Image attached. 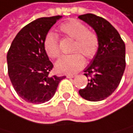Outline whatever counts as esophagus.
<instances>
[{
  "instance_id": "1",
  "label": "esophagus",
  "mask_w": 133,
  "mask_h": 133,
  "mask_svg": "<svg viewBox=\"0 0 133 133\" xmlns=\"http://www.w3.org/2000/svg\"><path fill=\"white\" fill-rule=\"evenodd\" d=\"M66 77H67L68 78H74V77H75V75H74V74H68V75L66 76Z\"/></svg>"
}]
</instances>
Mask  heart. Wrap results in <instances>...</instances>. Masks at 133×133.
<instances>
[{
	"mask_svg": "<svg viewBox=\"0 0 133 133\" xmlns=\"http://www.w3.org/2000/svg\"><path fill=\"white\" fill-rule=\"evenodd\" d=\"M59 30L64 35L74 39L72 51L75 52L69 55H65L57 61L55 68L61 73H75L84 65V56L87 59H91L96 55L99 39L95 32L88 29L83 22L72 19L61 24ZM44 49L47 55L51 59H57L60 55V49L58 36L49 32L43 42Z\"/></svg>",
	"mask_w": 133,
	"mask_h": 133,
	"instance_id": "obj_1",
	"label": "heart"
}]
</instances>
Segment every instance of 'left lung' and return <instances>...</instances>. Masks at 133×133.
Masks as SVG:
<instances>
[{
	"mask_svg": "<svg viewBox=\"0 0 133 133\" xmlns=\"http://www.w3.org/2000/svg\"><path fill=\"white\" fill-rule=\"evenodd\" d=\"M78 18L93 27L99 39L98 50L84 70L89 83L78 93L89 101H101L110 96L121 82L126 67L125 44L105 19L90 13Z\"/></svg>",
	"mask_w": 133,
	"mask_h": 133,
	"instance_id": "obj_1",
	"label": "left lung"
}]
</instances>
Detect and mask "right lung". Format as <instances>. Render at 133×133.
Here are the masks:
<instances>
[{
    "instance_id": "add662e5",
    "label": "right lung",
    "mask_w": 133,
    "mask_h": 133,
    "mask_svg": "<svg viewBox=\"0 0 133 133\" xmlns=\"http://www.w3.org/2000/svg\"><path fill=\"white\" fill-rule=\"evenodd\" d=\"M60 16L42 17L20 30L7 53L8 74L17 94L25 101L39 104L55 95L65 76H51L54 65L44 49L45 35Z\"/></svg>"
}]
</instances>
